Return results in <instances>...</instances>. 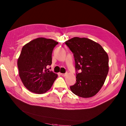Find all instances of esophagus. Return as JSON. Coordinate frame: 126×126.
I'll use <instances>...</instances> for the list:
<instances>
[{
  "label": "esophagus",
  "mask_w": 126,
  "mask_h": 126,
  "mask_svg": "<svg viewBox=\"0 0 126 126\" xmlns=\"http://www.w3.org/2000/svg\"><path fill=\"white\" fill-rule=\"evenodd\" d=\"M61 75L62 76L64 77V76H65L66 75V73H65V74H61Z\"/></svg>",
  "instance_id": "1"
}]
</instances>
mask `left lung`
<instances>
[{
	"instance_id": "1",
	"label": "left lung",
	"mask_w": 126,
	"mask_h": 126,
	"mask_svg": "<svg viewBox=\"0 0 126 126\" xmlns=\"http://www.w3.org/2000/svg\"><path fill=\"white\" fill-rule=\"evenodd\" d=\"M65 43L73 53L76 71H79L70 90L79 97H93L101 89L108 75L107 53L100 44L87 38L74 37Z\"/></svg>"
}]
</instances>
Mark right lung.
<instances>
[{
  "label": "right lung",
  "mask_w": 126,
  "mask_h": 126,
  "mask_svg": "<svg viewBox=\"0 0 126 126\" xmlns=\"http://www.w3.org/2000/svg\"><path fill=\"white\" fill-rule=\"evenodd\" d=\"M58 43L52 39L37 38L24 46L17 65L19 75L24 85L36 94L49 90L58 76L47 69L52 64L53 48Z\"/></svg>",
  "instance_id": "obj_1"
}]
</instances>
